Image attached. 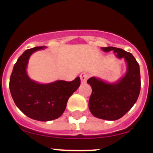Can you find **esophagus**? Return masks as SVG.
I'll use <instances>...</instances> for the list:
<instances>
[{
  "mask_svg": "<svg viewBox=\"0 0 153 153\" xmlns=\"http://www.w3.org/2000/svg\"><path fill=\"white\" fill-rule=\"evenodd\" d=\"M89 76H90V75H89L88 73H86V72L82 73V74H80V76H79V77H80V79H81V82H82L83 83H86V80L88 79Z\"/></svg>",
  "mask_w": 153,
  "mask_h": 153,
  "instance_id": "obj_1",
  "label": "esophagus"
}]
</instances>
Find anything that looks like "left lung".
<instances>
[{"mask_svg": "<svg viewBox=\"0 0 153 153\" xmlns=\"http://www.w3.org/2000/svg\"><path fill=\"white\" fill-rule=\"evenodd\" d=\"M105 52L113 51L119 59L127 63L125 76L118 82L108 83L91 77L87 83L92 87L89 108L95 117L106 120H117L123 117L133 106L140 93V65L131 53L114 47H102Z\"/></svg>", "mask_w": 153, "mask_h": 153, "instance_id": "1", "label": "left lung"}]
</instances>
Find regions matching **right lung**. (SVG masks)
I'll use <instances>...</instances> for the list:
<instances>
[{"label":"right lung","mask_w":153,"mask_h":153,"mask_svg":"<svg viewBox=\"0 0 153 153\" xmlns=\"http://www.w3.org/2000/svg\"><path fill=\"white\" fill-rule=\"evenodd\" d=\"M45 47L27 50L17 59L10 75V91L16 106L30 118L39 121H51L59 118L64 112L68 99L79 88V77L67 82L57 80L40 84L32 80L27 74L30 55Z\"/></svg>","instance_id":"1"}]
</instances>
